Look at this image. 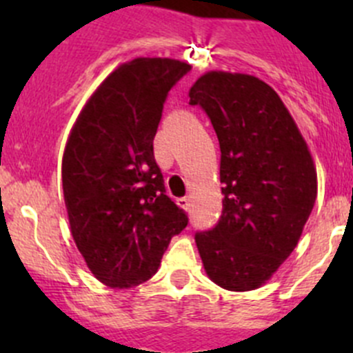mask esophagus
I'll return each instance as SVG.
<instances>
[{
    "mask_svg": "<svg viewBox=\"0 0 353 353\" xmlns=\"http://www.w3.org/2000/svg\"><path fill=\"white\" fill-rule=\"evenodd\" d=\"M177 205H179L181 208L186 210V212H191V199L188 198V196H184V198H179V199H177Z\"/></svg>",
    "mask_w": 353,
    "mask_h": 353,
    "instance_id": "34e87169",
    "label": "esophagus"
}]
</instances>
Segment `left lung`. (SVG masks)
<instances>
[{
    "label": "left lung",
    "instance_id": "8db88e82",
    "mask_svg": "<svg viewBox=\"0 0 353 353\" xmlns=\"http://www.w3.org/2000/svg\"><path fill=\"white\" fill-rule=\"evenodd\" d=\"M220 143L223 208L196 232L206 275L227 290L265 283L297 245L318 193L316 169L282 99L251 74L210 71L190 90Z\"/></svg>",
    "mask_w": 353,
    "mask_h": 353
}]
</instances>
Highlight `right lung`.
<instances>
[{
    "mask_svg": "<svg viewBox=\"0 0 353 353\" xmlns=\"http://www.w3.org/2000/svg\"><path fill=\"white\" fill-rule=\"evenodd\" d=\"M190 70L167 58L124 63L71 130L61 172L71 234L95 279L109 287L152 279L190 220L165 194L154 155L167 95Z\"/></svg>",
    "mask_w": 353,
    "mask_h": 353,
    "instance_id": "add662e5",
    "label": "right lung"
}]
</instances>
